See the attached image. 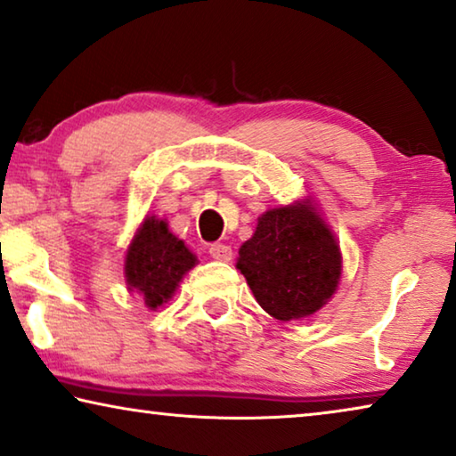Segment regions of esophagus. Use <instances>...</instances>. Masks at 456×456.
Returning <instances> with one entry per match:
<instances>
[{"mask_svg": "<svg viewBox=\"0 0 456 456\" xmlns=\"http://www.w3.org/2000/svg\"><path fill=\"white\" fill-rule=\"evenodd\" d=\"M208 254L215 257V260H221V262H229L231 256H233V251H231L229 246L225 243H213V246L208 248Z\"/></svg>", "mask_w": 456, "mask_h": 456, "instance_id": "esophagus-1", "label": "esophagus"}]
</instances>
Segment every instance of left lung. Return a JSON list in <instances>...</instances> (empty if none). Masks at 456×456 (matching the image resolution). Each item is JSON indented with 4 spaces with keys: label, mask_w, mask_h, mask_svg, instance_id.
Listing matches in <instances>:
<instances>
[{
    "label": "left lung",
    "mask_w": 456,
    "mask_h": 456,
    "mask_svg": "<svg viewBox=\"0 0 456 456\" xmlns=\"http://www.w3.org/2000/svg\"><path fill=\"white\" fill-rule=\"evenodd\" d=\"M237 270L260 307L281 322L314 315L334 297L342 254L311 200L270 208L240 248Z\"/></svg>",
    "instance_id": "obj_1"
}]
</instances>
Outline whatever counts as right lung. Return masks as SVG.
<instances>
[{
    "label": "right lung",
    "mask_w": 456,
    "mask_h": 456,
    "mask_svg": "<svg viewBox=\"0 0 456 456\" xmlns=\"http://www.w3.org/2000/svg\"><path fill=\"white\" fill-rule=\"evenodd\" d=\"M194 264L196 256L169 231L166 221L145 216L126 249V287L137 290L149 309H158L172 298Z\"/></svg>",
    "instance_id": "add662e5"
}]
</instances>
